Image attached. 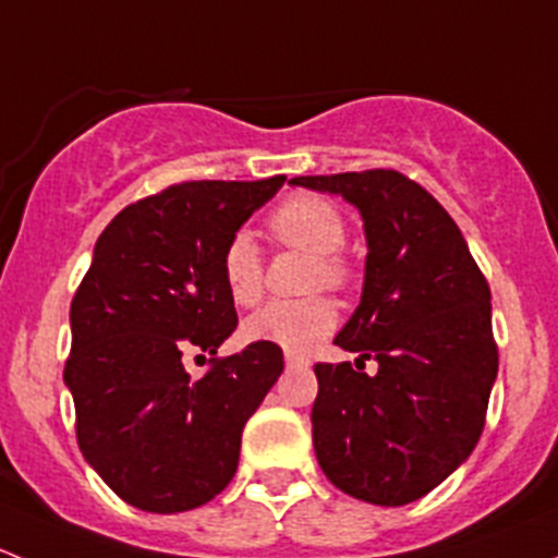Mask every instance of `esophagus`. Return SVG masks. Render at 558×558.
<instances>
[{
  "instance_id": "1",
  "label": "esophagus",
  "mask_w": 558,
  "mask_h": 558,
  "mask_svg": "<svg viewBox=\"0 0 558 558\" xmlns=\"http://www.w3.org/2000/svg\"><path fill=\"white\" fill-rule=\"evenodd\" d=\"M283 359H286V367H289V369H294V367H307V364H311V359L300 356V353H294V351H286Z\"/></svg>"
}]
</instances>
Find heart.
Returning <instances> with one entry per match:
<instances>
[{
	"instance_id": "obj_1",
	"label": "heart",
	"mask_w": 558,
	"mask_h": 558,
	"mask_svg": "<svg viewBox=\"0 0 558 558\" xmlns=\"http://www.w3.org/2000/svg\"><path fill=\"white\" fill-rule=\"evenodd\" d=\"M269 229L278 243L313 256L311 286L342 289L351 278L348 264L337 256L345 243V221L335 205L315 196H294L269 216ZM221 275L229 296L238 305H253L264 289L262 253L247 232L229 238L221 253ZM337 324V311L324 296L302 302H267L245 320V337L253 342H272L283 351L305 353L318 345Z\"/></svg>"
}]
</instances>
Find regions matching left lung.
<instances>
[{
  "label": "left lung",
  "mask_w": 558,
  "mask_h": 558,
  "mask_svg": "<svg viewBox=\"0 0 558 558\" xmlns=\"http://www.w3.org/2000/svg\"><path fill=\"white\" fill-rule=\"evenodd\" d=\"M291 185L337 194L367 240L362 302L342 351L379 362L315 364L313 446L324 475L362 502L399 508L459 470L481 440L499 356L492 291L446 207L393 170L307 174Z\"/></svg>",
  "instance_id": "1"
}]
</instances>
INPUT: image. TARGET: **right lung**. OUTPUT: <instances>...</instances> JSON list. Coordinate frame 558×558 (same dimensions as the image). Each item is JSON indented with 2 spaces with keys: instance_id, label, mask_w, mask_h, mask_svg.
<instances>
[{
  "instance_id": "right-lung-1",
  "label": "right lung",
  "mask_w": 558,
  "mask_h": 558,
  "mask_svg": "<svg viewBox=\"0 0 558 558\" xmlns=\"http://www.w3.org/2000/svg\"><path fill=\"white\" fill-rule=\"evenodd\" d=\"M283 183L170 185L123 207L94 245L70 307L64 384L86 461L145 513H183L229 486L245 421L283 373L272 342L210 359L202 378L183 367L238 329L221 253Z\"/></svg>"
}]
</instances>
